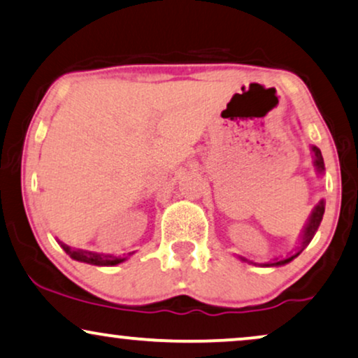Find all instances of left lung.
<instances>
[{
  "label": "left lung",
  "mask_w": 358,
  "mask_h": 358,
  "mask_svg": "<svg viewBox=\"0 0 358 358\" xmlns=\"http://www.w3.org/2000/svg\"><path fill=\"white\" fill-rule=\"evenodd\" d=\"M310 153H312V164L315 166V171H317L319 175L324 173L325 166H324V158H322V153L315 145H310ZM324 211H325V201L320 200L317 205L314 206V210H312L309 220H307V223L304 228H302V233H301V238H299V244L301 246L297 248V251L291 255L289 257H284V259H279V257H275V259L269 261V262H264V264H257V266H262V268H271V266H284L287 264V262H291L294 257H297L302 252V250L307 246L312 241V238H314L315 231H317V228L320 226V221H322V216H324ZM239 259L243 261H248L246 257L239 256ZM251 262V264H256V262L252 261H248Z\"/></svg>",
  "instance_id": "left-lung-1"
}]
</instances>
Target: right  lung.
Wrapping results in <instances>:
<instances>
[{"mask_svg":"<svg viewBox=\"0 0 358 358\" xmlns=\"http://www.w3.org/2000/svg\"><path fill=\"white\" fill-rule=\"evenodd\" d=\"M59 244H61L62 250H64L72 259L87 262V264H94V266H117L120 264V262H124L130 255H134V252H129L127 256L120 257L114 255H101V252H92V251H84V250H72L71 246H67V244L61 241H59Z\"/></svg>","mask_w":358,"mask_h":358,"instance_id":"right-lung-1","label":"right lung"}]
</instances>
